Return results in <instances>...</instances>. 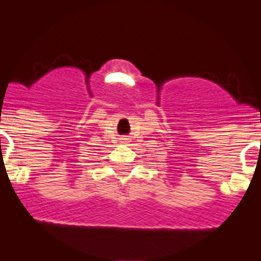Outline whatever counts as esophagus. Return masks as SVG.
Here are the masks:
<instances>
[{
	"label": "esophagus",
	"mask_w": 261,
	"mask_h": 261,
	"mask_svg": "<svg viewBox=\"0 0 261 261\" xmlns=\"http://www.w3.org/2000/svg\"><path fill=\"white\" fill-rule=\"evenodd\" d=\"M122 142H126V140H127V138H122Z\"/></svg>",
	"instance_id": "obj_1"
}]
</instances>
